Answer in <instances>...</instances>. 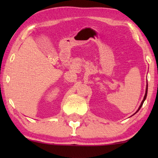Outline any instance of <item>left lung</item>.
Instances as JSON below:
<instances>
[{
    "label": "left lung",
    "instance_id": "1",
    "mask_svg": "<svg viewBox=\"0 0 158 158\" xmlns=\"http://www.w3.org/2000/svg\"><path fill=\"white\" fill-rule=\"evenodd\" d=\"M148 85H147V87H146V92H145V95H144V99H143V101H142V103H141V105L139 106V109H138V110L137 111V112H136V113H137L138 111H139V110L141 109V107H142V106L143 105V103H144V100H145L146 99V98H147V94H148ZM135 113V114H136Z\"/></svg>",
    "mask_w": 158,
    "mask_h": 158
}]
</instances>
